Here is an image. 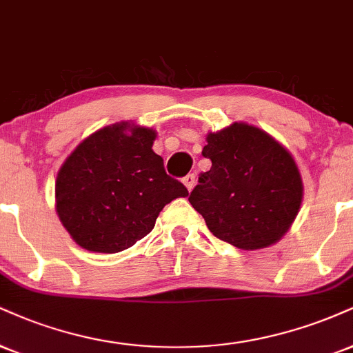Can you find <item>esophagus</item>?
<instances>
[{
	"label": "esophagus",
	"mask_w": 353,
	"mask_h": 353,
	"mask_svg": "<svg viewBox=\"0 0 353 353\" xmlns=\"http://www.w3.org/2000/svg\"><path fill=\"white\" fill-rule=\"evenodd\" d=\"M182 181H184V185L188 188V190L190 192V190H192L194 185H195V174H188V176H185Z\"/></svg>",
	"instance_id": "1"
}]
</instances>
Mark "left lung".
I'll return each instance as SVG.
<instances>
[{"mask_svg": "<svg viewBox=\"0 0 353 353\" xmlns=\"http://www.w3.org/2000/svg\"><path fill=\"white\" fill-rule=\"evenodd\" d=\"M202 154L212 168L199 176L189 202L209 230L241 250L281 240L303 202V179L291 152L266 131L233 123L207 134Z\"/></svg>", "mask_w": 353, "mask_h": 353, "instance_id": "left-lung-1", "label": "left lung"}]
</instances>
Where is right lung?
Returning <instances> with one entry per match:
<instances>
[{"mask_svg": "<svg viewBox=\"0 0 353 353\" xmlns=\"http://www.w3.org/2000/svg\"><path fill=\"white\" fill-rule=\"evenodd\" d=\"M154 139V130L114 123L65 159L55 181V209L75 243L88 252H123L154 228L165 203L188 197L152 151Z\"/></svg>", "mask_w": 353, "mask_h": 353, "instance_id": "obj_1", "label": "right lung"}]
</instances>
